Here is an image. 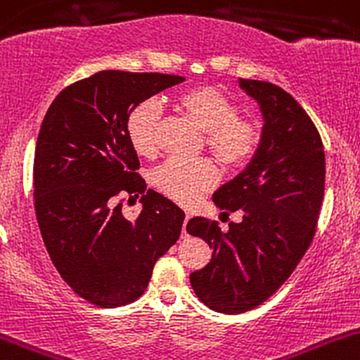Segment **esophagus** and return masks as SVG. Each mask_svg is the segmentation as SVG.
<instances>
[{
    "label": "esophagus",
    "mask_w": 360,
    "mask_h": 360,
    "mask_svg": "<svg viewBox=\"0 0 360 360\" xmlns=\"http://www.w3.org/2000/svg\"><path fill=\"white\" fill-rule=\"evenodd\" d=\"M188 220H191V214H185V220H184V227H181V234L184 236H187V224H188Z\"/></svg>",
    "instance_id": "1"
}]
</instances>
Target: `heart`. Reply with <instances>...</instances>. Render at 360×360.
<instances>
[{
    "instance_id": "obj_1",
    "label": "heart",
    "mask_w": 360,
    "mask_h": 360,
    "mask_svg": "<svg viewBox=\"0 0 360 360\" xmlns=\"http://www.w3.org/2000/svg\"><path fill=\"white\" fill-rule=\"evenodd\" d=\"M184 112L206 131V147L225 168H239L253 158L260 143V124L239 110L231 98L210 86L192 88L179 97ZM161 103L147 98L133 107L126 120V135L133 150L150 155L158 150V129ZM150 181L159 192L184 206H194L217 185L218 172L207 158H169L150 173Z\"/></svg>"
}]
</instances>
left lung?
Wrapping results in <instances>:
<instances>
[{
    "instance_id": "1",
    "label": "left lung",
    "mask_w": 360,
    "mask_h": 360,
    "mask_svg": "<svg viewBox=\"0 0 360 360\" xmlns=\"http://www.w3.org/2000/svg\"><path fill=\"white\" fill-rule=\"evenodd\" d=\"M263 112L262 142L243 173L218 188L213 201L243 221L221 232L217 220L194 217L187 232L213 250L205 269L191 274L192 290L214 312L257 309L291 276L317 231L324 199V146L316 124L283 88L239 79Z\"/></svg>"
}]
</instances>
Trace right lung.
<instances>
[{
    "instance_id": "right-lung-1",
    "label": "right lung",
    "mask_w": 360,
    "mask_h": 360,
    "mask_svg": "<svg viewBox=\"0 0 360 360\" xmlns=\"http://www.w3.org/2000/svg\"><path fill=\"white\" fill-rule=\"evenodd\" d=\"M181 81L100 70L64 88L39 128L32 179L44 246L70 290L97 307L140 298L155 262L180 237L185 213L153 188L146 192L126 120L140 102ZM121 193L143 194L133 221L122 217Z\"/></svg>"
}]
</instances>
